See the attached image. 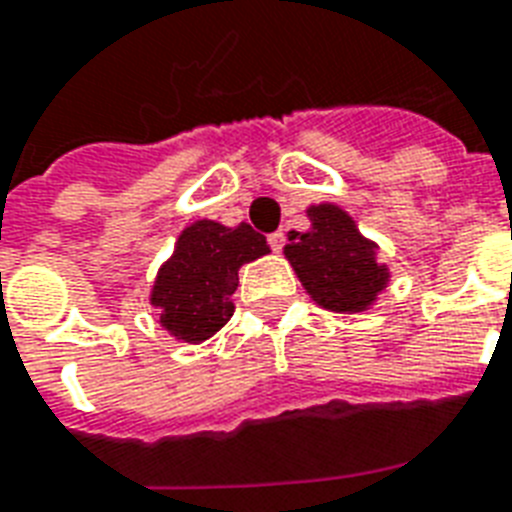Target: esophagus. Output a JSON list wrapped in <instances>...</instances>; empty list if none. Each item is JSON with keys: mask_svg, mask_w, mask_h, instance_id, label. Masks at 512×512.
Wrapping results in <instances>:
<instances>
[{"mask_svg": "<svg viewBox=\"0 0 512 512\" xmlns=\"http://www.w3.org/2000/svg\"><path fill=\"white\" fill-rule=\"evenodd\" d=\"M267 240H269V248H272V251H277V253L283 251V245H285V235H283V232H272V235H269Z\"/></svg>", "mask_w": 512, "mask_h": 512, "instance_id": "obj_1", "label": "esophagus"}]
</instances>
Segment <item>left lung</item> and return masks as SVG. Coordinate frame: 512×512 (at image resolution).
Returning a JSON list of instances; mask_svg holds the SVG:
<instances>
[{"label":"left lung","instance_id":"left-lung-1","mask_svg":"<svg viewBox=\"0 0 512 512\" xmlns=\"http://www.w3.org/2000/svg\"><path fill=\"white\" fill-rule=\"evenodd\" d=\"M310 229L288 232L285 259L323 310L355 315L371 310L390 285V267L379 261V245L360 235L358 224L334 202L307 208Z\"/></svg>","mask_w":512,"mask_h":512}]
</instances>
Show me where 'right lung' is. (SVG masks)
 Returning <instances> with one entry per match:
<instances>
[{"label": "right lung", "instance_id": "add662e5", "mask_svg": "<svg viewBox=\"0 0 512 512\" xmlns=\"http://www.w3.org/2000/svg\"><path fill=\"white\" fill-rule=\"evenodd\" d=\"M267 253V237L251 224L224 227L200 219L181 229L173 256L157 269L149 291V304L160 310V326L178 342L211 339L235 312L232 293L240 267Z\"/></svg>", "mask_w": 512, "mask_h": 512}]
</instances>
